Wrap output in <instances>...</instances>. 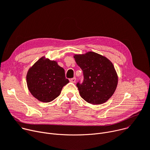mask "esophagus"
I'll list each match as a JSON object with an SVG mask.
<instances>
[{
    "mask_svg": "<svg viewBox=\"0 0 150 150\" xmlns=\"http://www.w3.org/2000/svg\"><path fill=\"white\" fill-rule=\"evenodd\" d=\"M69 81H71V83H75V81H76V78L74 77V78H72L71 79H70Z\"/></svg>",
    "mask_w": 150,
    "mask_h": 150,
    "instance_id": "obj_1",
    "label": "esophagus"
}]
</instances>
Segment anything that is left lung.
Listing matches in <instances>:
<instances>
[{
    "mask_svg": "<svg viewBox=\"0 0 150 150\" xmlns=\"http://www.w3.org/2000/svg\"><path fill=\"white\" fill-rule=\"evenodd\" d=\"M76 64L83 70L84 81L76 86L82 98L93 105L102 104L116 91L118 76L113 63L94 52L75 54Z\"/></svg>",
    "mask_w": 150,
    "mask_h": 150,
    "instance_id": "8db88e82",
    "label": "left lung"
}]
</instances>
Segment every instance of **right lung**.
I'll use <instances>...</instances> for the list:
<instances>
[{
	"mask_svg": "<svg viewBox=\"0 0 150 150\" xmlns=\"http://www.w3.org/2000/svg\"><path fill=\"white\" fill-rule=\"evenodd\" d=\"M65 72L57 61L42 57L31 67L26 74V83L31 95L38 101L49 103L61 93L69 83Z\"/></svg>",
	"mask_w": 150,
	"mask_h": 150,
	"instance_id": "1",
	"label": "right lung"
}]
</instances>
